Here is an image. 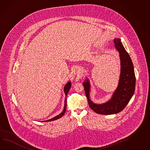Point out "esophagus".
I'll list each match as a JSON object with an SVG mask.
<instances>
[{
  "label": "esophagus",
  "mask_w": 150,
  "mask_h": 150,
  "mask_svg": "<svg viewBox=\"0 0 150 150\" xmlns=\"http://www.w3.org/2000/svg\"><path fill=\"white\" fill-rule=\"evenodd\" d=\"M73 73L77 76H81L82 75V70L80 67L76 66L74 68Z\"/></svg>",
  "instance_id": "1"
}]
</instances>
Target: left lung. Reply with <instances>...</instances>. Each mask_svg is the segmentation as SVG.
<instances>
[{"mask_svg": "<svg viewBox=\"0 0 150 150\" xmlns=\"http://www.w3.org/2000/svg\"><path fill=\"white\" fill-rule=\"evenodd\" d=\"M114 47L119 53L120 59V74L117 87L110 99L102 104L93 102L89 96L91 83L88 78L83 83L88 104L95 113L110 115L120 112L127 106L134 93L135 76L131 59L125 50L120 38H114Z\"/></svg>", "mask_w": 150, "mask_h": 150, "instance_id": "left-lung-1", "label": "left lung"}]
</instances>
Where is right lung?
<instances>
[{"instance_id":"right-lung-1","label":"right lung","mask_w":150,"mask_h":150,"mask_svg":"<svg viewBox=\"0 0 150 150\" xmlns=\"http://www.w3.org/2000/svg\"><path fill=\"white\" fill-rule=\"evenodd\" d=\"M71 83L70 81H69L67 84L65 85L64 87V92L65 93V95H66V99L64 100V108L63 110L62 111V112L60 114H59V115H57V116L54 117L52 118H51L50 119H49L45 121H42V122H48V121H54L57 120V119H59V118H61V117L64 114L65 112H66V107H67V95L70 89L71 88Z\"/></svg>"}]
</instances>
